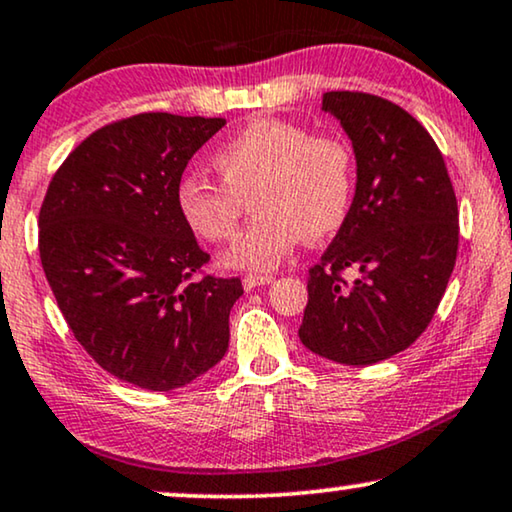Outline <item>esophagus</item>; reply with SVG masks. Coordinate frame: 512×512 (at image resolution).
Listing matches in <instances>:
<instances>
[{"mask_svg": "<svg viewBox=\"0 0 512 512\" xmlns=\"http://www.w3.org/2000/svg\"><path fill=\"white\" fill-rule=\"evenodd\" d=\"M271 281H274V276L248 274V276H243V288L245 290H255V288H260V285H269Z\"/></svg>", "mask_w": 512, "mask_h": 512, "instance_id": "esophagus-1", "label": "esophagus"}]
</instances>
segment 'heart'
<instances>
[{"instance_id":"heart-1","label":"heart","mask_w":512,"mask_h":512,"mask_svg":"<svg viewBox=\"0 0 512 512\" xmlns=\"http://www.w3.org/2000/svg\"><path fill=\"white\" fill-rule=\"evenodd\" d=\"M224 185L199 173L180 177L175 206L194 236L222 243L236 231L243 199L257 217L222 255L234 271L276 269L299 238L325 241L344 227L351 210L356 163L339 135H311L285 119H255L217 147Z\"/></svg>"}]
</instances>
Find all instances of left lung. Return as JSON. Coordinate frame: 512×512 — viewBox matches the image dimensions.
I'll return each mask as SVG.
<instances>
[{
  "label": "left lung",
  "mask_w": 512,
  "mask_h": 512,
  "mask_svg": "<svg viewBox=\"0 0 512 512\" xmlns=\"http://www.w3.org/2000/svg\"><path fill=\"white\" fill-rule=\"evenodd\" d=\"M320 109L349 135L356 194L309 271L299 339L335 363L374 365L405 351L431 323L454 271L459 210L438 145L403 107L330 91ZM349 266L364 278L346 284L338 271Z\"/></svg>",
  "instance_id": "8db88e82"
}]
</instances>
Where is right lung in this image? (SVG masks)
Segmentation results:
<instances>
[{"label":"right lung","mask_w":512,"mask_h":512,"mask_svg":"<svg viewBox=\"0 0 512 512\" xmlns=\"http://www.w3.org/2000/svg\"><path fill=\"white\" fill-rule=\"evenodd\" d=\"M227 119L149 112L81 142L53 175L39 255L72 335L95 363L149 391L187 386L229 349L238 278H194L210 257L175 187Z\"/></svg>","instance_id":"right-lung-1"}]
</instances>
